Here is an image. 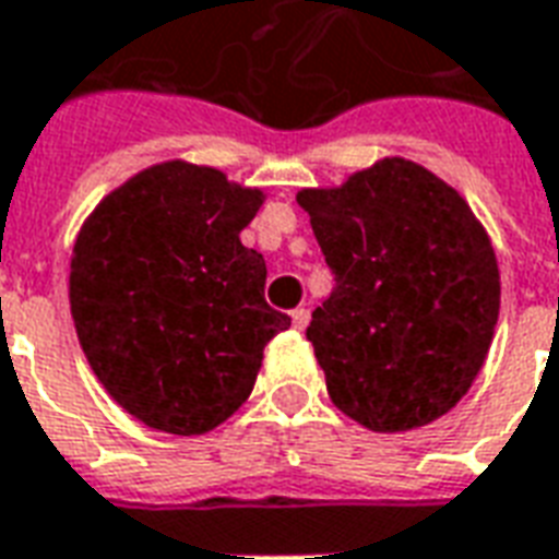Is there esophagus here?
<instances>
[{"label":"esophagus","instance_id":"obj_1","mask_svg":"<svg viewBox=\"0 0 559 559\" xmlns=\"http://www.w3.org/2000/svg\"><path fill=\"white\" fill-rule=\"evenodd\" d=\"M308 320H311V311H308V308H296V311H293V326L296 329L308 326Z\"/></svg>","mask_w":559,"mask_h":559}]
</instances>
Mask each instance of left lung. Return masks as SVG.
Returning a JSON list of instances; mask_svg holds the SVG:
<instances>
[{"label":"left lung","instance_id":"8db88e82","mask_svg":"<svg viewBox=\"0 0 559 559\" xmlns=\"http://www.w3.org/2000/svg\"><path fill=\"white\" fill-rule=\"evenodd\" d=\"M335 278L305 329L332 404L380 433L467 395L500 314L497 257L455 188L383 158L335 191H299Z\"/></svg>","mask_w":559,"mask_h":559}]
</instances>
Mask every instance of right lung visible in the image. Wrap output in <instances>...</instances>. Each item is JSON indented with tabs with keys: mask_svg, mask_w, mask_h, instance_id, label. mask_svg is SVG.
I'll return each instance as SVG.
<instances>
[{
	"mask_svg": "<svg viewBox=\"0 0 559 559\" xmlns=\"http://www.w3.org/2000/svg\"><path fill=\"white\" fill-rule=\"evenodd\" d=\"M263 203L212 167L167 160L104 197L74 245L71 317L104 389L167 433L242 407L263 347L290 329L266 260L239 242Z\"/></svg>",
	"mask_w": 559,
	"mask_h": 559,
	"instance_id": "add662e5",
	"label": "right lung"
}]
</instances>
